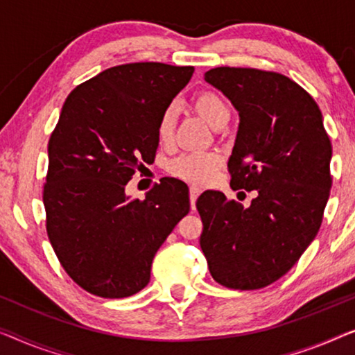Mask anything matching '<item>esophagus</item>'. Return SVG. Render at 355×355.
Wrapping results in <instances>:
<instances>
[{
    "mask_svg": "<svg viewBox=\"0 0 355 355\" xmlns=\"http://www.w3.org/2000/svg\"><path fill=\"white\" fill-rule=\"evenodd\" d=\"M199 194H201V188L198 187L189 188V201H191V209H194V206H196V199Z\"/></svg>",
    "mask_w": 355,
    "mask_h": 355,
    "instance_id": "34e87169",
    "label": "esophagus"
}]
</instances>
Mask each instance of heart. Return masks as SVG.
Instances as JSON below:
<instances>
[{"mask_svg":"<svg viewBox=\"0 0 355 355\" xmlns=\"http://www.w3.org/2000/svg\"><path fill=\"white\" fill-rule=\"evenodd\" d=\"M193 107L207 123L212 127H218L227 122L230 116V109L223 98L216 92L211 89H202V92L196 93L193 96ZM175 109L168 106L164 109L159 116L156 133L157 139L161 144H168L173 138V132H175ZM222 164V157L217 153H202V151H193L184 153L171 161L167 171L171 175L177 177L183 182L193 183V184H204L209 180L216 175Z\"/></svg>","mask_w":355,"mask_h":355,"instance_id":"heart-1","label":"heart"}]
</instances>
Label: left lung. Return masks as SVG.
<instances>
[{"label": "left lung", "instance_id": "left-lung-1", "mask_svg": "<svg viewBox=\"0 0 355 355\" xmlns=\"http://www.w3.org/2000/svg\"><path fill=\"white\" fill-rule=\"evenodd\" d=\"M239 112L228 159L233 189L256 191L251 206L204 191L196 207L209 272L232 289L266 288L299 261L323 220L331 143L313 98L294 80L251 67L204 73Z\"/></svg>", "mask_w": 355, "mask_h": 355}]
</instances>
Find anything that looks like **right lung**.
I'll use <instances>...</instances> for the list:
<instances>
[{
  "mask_svg": "<svg viewBox=\"0 0 355 355\" xmlns=\"http://www.w3.org/2000/svg\"><path fill=\"white\" fill-rule=\"evenodd\" d=\"M193 66L132 62L80 83L48 141L43 187L46 233L61 266L85 291L137 294L154 254L189 212L188 187L162 178L146 198L125 184L154 162L159 116L189 82Z\"/></svg>",
  "mask_w": 355,
  "mask_h": 355,
  "instance_id": "add662e5",
  "label": "right lung"
}]
</instances>
